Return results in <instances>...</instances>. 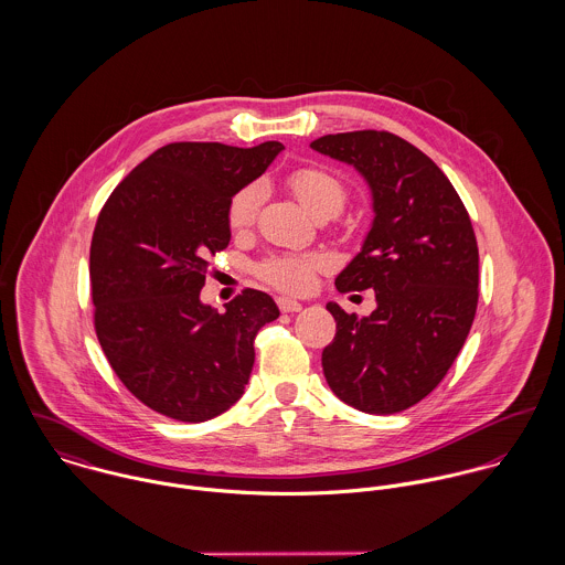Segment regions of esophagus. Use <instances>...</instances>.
<instances>
[{"mask_svg":"<svg viewBox=\"0 0 565 565\" xmlns=\"http://www.w3.org/2000/svg\"><path fill=\"white\" fill-rule=\"evenodd\" d=\"M276 305H278V309H280L282 313H298V311H302V305L296 302V300H291V298H278Z\"/></svg>","mask_w":565,"mask_h":565,"instance_id":"esophagus-1","label":"esophagus"}]
</instances>
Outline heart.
Segmentation results:
<instances>
[{"label": "heart", "instance_id": "obj_1", "mask_svg": "<svg viewBox=\"0 0 565 565\" xmlns=\"http://www.w3.org/2000/svg\"><path fill=\"white\" fill-rule=\"evenodd\" d=\"M285 184L294 193V198L302 204V209L316 220L334 217L348 200L345 184L337 175H332L330 171L320 167H298L287 173ZM258 204H260L258 184H247L239 189L228 202V211H226L228 226L233 231H247L256 220ZM323 267H326V258L316 252L278 254L260 260L256 265V274L263 282L280 291L307 294L313 287L316 276L322 271Z\"/></svg>", "mask_w": 565, "mask_h": 565}]
</instances>
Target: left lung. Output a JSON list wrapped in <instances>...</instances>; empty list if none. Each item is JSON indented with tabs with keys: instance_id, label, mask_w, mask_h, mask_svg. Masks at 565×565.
I'll use <instances>...</instances> for the list:
<instances>
[{
	"instance_id": "1",
	"label": "left lung",
	"mask_w": 565,
	"mask_h": 565,
	"mask_svg": "<svg viewBox=\"0 0 565 565\" xmlns=\"http://www.w3.org/2000/svg\"><path fill=\"white\" fill-rule=\"evenodd\" d=\"M354 164L372 186L374 224L363 249L337 276L341 294L376 291L359 320L334 302L322 352L332 394L363 413L390 415L426 398L461 352L479 305V245L446 173L387 130L326 135L311 143Z\"/></svg>"
}]
</instances>
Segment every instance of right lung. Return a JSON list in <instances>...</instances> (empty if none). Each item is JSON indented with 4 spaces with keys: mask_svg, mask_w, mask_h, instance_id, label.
<instances>
[{
    "mask_svg": "<svg viewBox=\"0 0 565 565\" xmlns=\"http://www.w3.org/2000/svg\"><path fill=\"white\" fill-rule=\"evenodd\" d=\"M282 150L169 143L108 195L90 239L97 341L126 390L178 422H206L243 396L254 339L280 313L243 289L224 313L200 302L209 258L231 242V198Z\"/></svg>",
    "mask_w": 565,
    "mask_h": 565,
    "instance_id": "right-lung-1",
    "label": "right lung"
}]
</instances>
